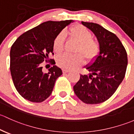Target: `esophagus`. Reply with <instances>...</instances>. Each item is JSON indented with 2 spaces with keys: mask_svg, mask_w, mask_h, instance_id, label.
Wrapping results in <instances>:
<instances>
[{
  "mask_svg": "<svg viewBox=\"0 0 134 134\" xmlns=\"http://www.w3.org/2000/svg\"><path fill=\"white\" fill-rule=\"evenodd\" d=\"M70 71V70H67V69H63V73H68Z\"/></svg>",
  "mask_w": 134,
  "mask_h": 134,
  "instance_id": "34e87169",
  "label": "esophagus"
}]
</instances>
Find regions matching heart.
I'll return each mask as SVG.
<instances>
[{
    "label": "heart",
    "mask_w": 134,
    "mask_h": 134,
    "mask_svg": "<svg viewBox=\"0 0 134 134\" xmlns=\"http://www.w3.org/2000/svg\"><path fill=\"white\" fill-rule=\"evenodd\" d=\"M70 35L80 42V45L77 48V52L82 53L89 60L96 58L99 53L100 46L98 41L92 38V32L87 27L82 24H76L70 29ZM64 40L65 34L64 31L60 32L55 37L53 47L56 53H61L63 51ZM82 54L65 53L57 57V63L58 65L63 68L68 70L76 68L85 63V58Z\"/></svg>",
    "instance_id": "1"
}]
</instances>
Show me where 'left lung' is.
I'll return each instance as SVG.
<instances>
[{
    "label": "left lung",
    "instance_id": "1",
    "mask_svg": "<svg viewBox=\"0 0 134 134\" xmlns=\"http://www.w3.org/2000/svg\"><path fill=\"white\" fill-rule=\"evenodd\" d=\"M81 23L97 37L100 52L94 62L86 66L89 75H80L74 90L83 103L99 104L108 100L122 82L128 64L127 53L114 34L96 23Z\"/></svg>",
    "mask_w": 134,
    "mask_h": 134
}]
</instances>
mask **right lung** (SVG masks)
<instances>
[{"label": "right lung", "mask_w": 134, "mask_h": 134, "mask_svg": "<svg viewBox=\"0 0 134 134\" xmlns=\"http://www.w3.org/2000/svg\"><path fill=\"white\" fill-rule=\"evenodd\" d=\"M72 20L47 21L26 31L15 41L10 50V71L13 84L23 98L41 103L52 93L61 69L53 66L43 73L42 63L53 53L55 37ZM51 64L55 60L49 59Z\"/></svg>", "instance_id": "obj_1"}]
</instances>
